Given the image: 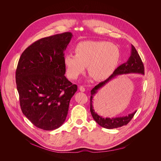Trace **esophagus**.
<instances>
[{"mask_svg": "<svg viewBox=\"0 0 161 161\" xmlns=\"http://www.w3.org/2000/svg\"><path fill=\"white\" fill-rule=\"evenodd\" d=\"M79 90L80 92H84L85 91V88L83 86H80L79 87Z\"/></svg>", "mask_w": 161, "mask_h": 161, "instance_id": "34e87169", "label": "esophagus"}]
</instances>
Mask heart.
<instances>
[{
    "instance_id": "b5f03b06",
    "label": "heart",
    "mask_w": 161,
    "mask_h": 161,
    "mask_svg": "<svg viewBox=\"0 0 161 161\" xmlns=\"http://www.w3.org/2000/svg\"><path fill=\"white\" fill-rule=\"evenodd\" d=\"M75 53H68L63 58L67 75L72 79L84 73L86 66L92 77L107 79L114 72L121 57L119 47L105 41L81 42L75 47Z\"/></svg>"
}]
</instances>
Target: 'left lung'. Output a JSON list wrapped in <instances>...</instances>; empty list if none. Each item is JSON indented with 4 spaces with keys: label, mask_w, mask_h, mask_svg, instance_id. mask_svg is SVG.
I'll return each instance as SVG.
<instances>
[{
    "label": "left lung",
    "mask_w": 161,
    "mask_h": 161,
    "mask_svg": "<svg viewBox=\"0 0 161 161\" xmlns=\"http://www.w3.org/2000/svg\"><path fill=\"white\" fill-rule=\"evenodd\" d=\"M144 74V68L142 60L139 55V54L135 47V46L131 45V55L128 58V61L120 65L117 69H115L114 73L105 80L101 82L98 85L94 87L91 91V107L90 110L92 114L93 119L102 127L107 129H114L121 127L124 125H126L133 118L134 115L136 114V110L133 113L130 114L127 116H119V117H114V118H103L102 116L98 115L93 109L92 105L93 96L97 93L98 91L102 89L105 86L107 83L110 80L114 79L116 76L126 74Z\"/></svg>",
    "instance_id": "8db88e82"
}]
</instances>
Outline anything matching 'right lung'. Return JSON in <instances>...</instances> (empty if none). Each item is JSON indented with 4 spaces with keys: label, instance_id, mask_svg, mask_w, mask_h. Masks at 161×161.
Returning a JSON list of instances; mask_svg holds the SVG:
<instances>
[{
    "label": "right lung",
    "instance_id": "1",
    "mask_svg": "<svg viewBox=\"0 0 161 161\" xmlns=\"http://www.w3.org/2000/svg\"><path fill=\"white\" fill-rule=\"evenodd\" d=\"M70 32L42 38L22 54L16 70L17 89L24 115L37 128L54 130L65 121L77 90L65 77L64 51Z\"/></svg>",
    "mask_w": 161,
    "mask_h": 161
}]
</instances>
